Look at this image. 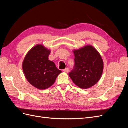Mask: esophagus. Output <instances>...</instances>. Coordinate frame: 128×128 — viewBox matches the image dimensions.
<instances>
[{"label":"esophagus","instance_id":"obj_1","mask_svg":"<svg viewBox=\"0 0 128 128\" xmlns=\"http://www.w3.org/2000/svg\"><path fill=\"white\" fill-rule=\"evenodd\" d=\"M63 71H64V72H67V73H68V72H69V68H67L64 69Z\"/></svg>","mask_w":128,"mask_h":128}]
</instances>
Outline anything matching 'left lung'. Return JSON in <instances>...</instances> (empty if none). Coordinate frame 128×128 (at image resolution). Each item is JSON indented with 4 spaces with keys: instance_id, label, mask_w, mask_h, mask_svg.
Masks as SVG:
<instances>
[{
    "instance_id": "8db88e82",
    "label": "left lung",
    "mask_w": 128,
    "mask_h": 128,
    "mask_svg": "<svg viewBox=\"0 0 128 128\" xmlns=\"http://www.w3.org/2000/svg\"><path fill=\"white\" fill-rule=\"evenodd\" d=\"M75 67L69 74L74 84L83 89L97 83L102 76L104 62L100 53L91 45L73 50Z\"/></svg>"
}]
</instances>
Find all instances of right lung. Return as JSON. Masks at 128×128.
Listing matches in <instances>:
<instances>
[{
  "mask_svg": "<svg viewBox=\"0 0 128 128\" xmlns=\"http://www.w3.org/2000/svg\"><path fill=\"white\" fill-rule=\"evenodd\" d=\"M51 50L37 44L27 53L22 63V69L28 82L38 89L45 90L54 83L62 72L53 62L48 60Z\"/></svg>",
  "mask_w": 128,
  "mask_h": 128,
  "instance_id": "1",
  "label": "right lung"
}]
</instances>
